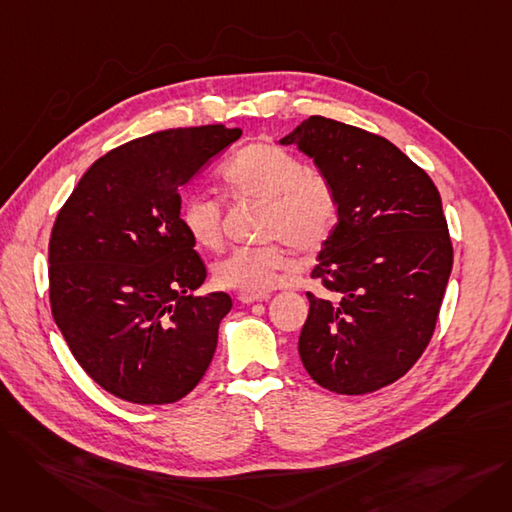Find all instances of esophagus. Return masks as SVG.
<instances>
[{"instance_id": "1", "label": "esophagus", "mask_w": 512, "mask_h": 512, "mask_svg": "<svg viewBox=\"0 0 512 512\" xmlns=\"http://www.w3.org/2000/svg\"><path fill=\"white\" fill-rule=\"evenodd\" d=\"M270 299V292H240L238 294V301L242 305H251L255 301H267Z\"/></svg>"}]
</instances>
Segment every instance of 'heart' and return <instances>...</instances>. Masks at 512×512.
Returning <instances> with one entry per match:
<instances>
[{
	"label": "heart",
	"instance_id": "b5f03b06",
	"mask_svg": "<svg viewBox=\"0 0 512 512\" xmlns=\"http://www.w3.org/2000/svg\"><path fill=\"white\" fill-rule=\"evenodd\" d=\"M224 193L234 199L263 203L261 234L278 238L311 255L328 240L336 218V195L328 176L276 145L242 147L224 166ZM180 222L201 249L222 245V203L203 193L188 195L180 205ZM292 267V257L280 242L240 247L215 265V280L242 292L274 288Z\"/></svg>",
	"mask_w": 512,
	"mask_h": 512
}]
</instances>
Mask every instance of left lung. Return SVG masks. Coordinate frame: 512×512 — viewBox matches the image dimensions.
<instances>
[{
    "label": "left lung",
    "mask_w": 512,
    "mask_h": 512,
    "mask_svg": "<svg viewBox=\"0 0 512 512\" xmlns=\"http://www.w3.org/2000/svg\"><path fill=\"white\" fill-rule=\"evenodd\" d=\"M294 145L332 182L338 224L311 278L299 355L338 394H367L402 378L434 334L452 270L442 199L396 145L363 128L311 116Z\"/></svg>",
    "instance_id": "left-lung-1"
}]
</instances>
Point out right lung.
<instances>
[{"mask_svg": "<svg viewBox=\"0 0 512 512\" xmlns=\"http://www.w3.org/2000/svg\"><path fill=\"white\" fill-rule=\"evenodd\" d=\"M240 128H172L99 157L49 240L53 319L93 382L134 405H168L205 375L226 292L193 297L205 265L180 222V188Z\"/></svg>", "mask_w": 512, "mask_h": 512, "instance_id": "add662e5", "label": "right lung"}]
</instances>
